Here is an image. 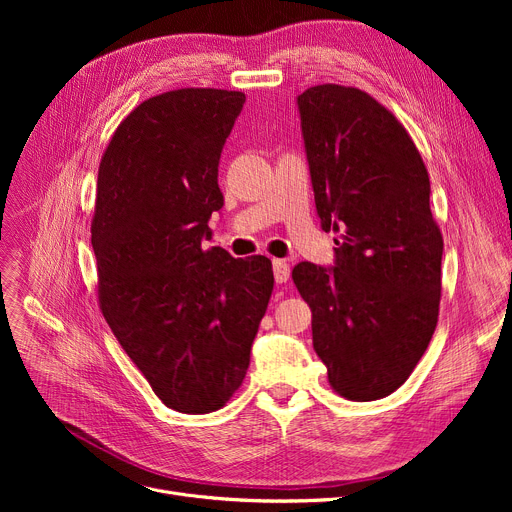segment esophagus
I'll return each instance as SVG.
<instances>
[{"mask_svg": "<svg viewBox=\"0 0 512 512\" xmlns=\"http://www.w3.org/2000/svg\"><path fill=\"white\" fill-rule=\"evenodd\" d=\"M274 278L278 284H284L290 278V265L286 263V259H274Z\"/></svg>", "mask_w": 512, "mask_h": 512, "instance_id": "1", "label": "esophagus"}]
</instances>
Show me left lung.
Listing matches in <instances>:
<instances>
[{
    "label": "left lung",
    "instance_id": "1",
    "mask_svg": "<svg viewBox=\"0 0 512 512\" xmlns=\"http://www.w3.org/2000/svg\"><path fill=\"white\" fill-rule=\"evenodd\" d=\"M297 105L315 209L336 249L330 267L303 261L292 280L332 388L380 400L407 382L438 324L444 242L429 176L409 132L367 93L317 85Z\"/></svg>",
    "mask_w": 512,
    "mask_h": 512
}]
</instances>
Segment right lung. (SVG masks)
I'll return each mask as SVG.
<instances>
[{"label":"right lung","instance_id":"1","mask_svg":"<svg viewBox=\"0 0 512 512\" xmlns=\"http://www.w3.org/2000/svg\"><path fill=\"white\" fill-rule=\"evenodd\" d=\"M245 95L178 89L143 101L99 166L91 245L101 313L166 407L218 411L249 369L274 290L272 261L211 238L220 155Z\"/></svg>","mask_w":512,"mask_h":512}]
</instances>
